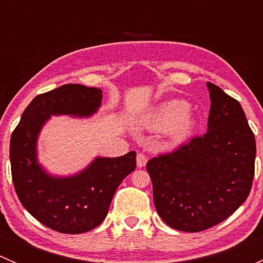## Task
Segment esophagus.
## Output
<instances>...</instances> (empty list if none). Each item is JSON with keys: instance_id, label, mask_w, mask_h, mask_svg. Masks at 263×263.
<instances>
[{"instance_id": "34e87169", "label": "esophagus", "mask_w": 263, "mask_h": 263, "mask_svg": "<svg viewBox=\"0 0 263 263\" xmlns=\"http://www.w3.org/2000/svg\"><path fill=\"white\" fill-rule=\"evenodd\" d=\"M136 163H137V166H139V168H142V166L146 165L147 156L145 155V154L139 153V154H137V156H136Z\"/></svg>"}]
</instances>
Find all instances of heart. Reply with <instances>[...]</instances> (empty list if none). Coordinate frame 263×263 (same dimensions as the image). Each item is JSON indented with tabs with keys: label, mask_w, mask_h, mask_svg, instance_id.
Returning <instances> with one entry per match:
<instances>
[{
	"label": "heart",
	"mask_w": 263,
	"mask_h": 263,
	"mask_svg": "<svg viewBox=\"0 0 263 263\" xmlns=\"http://www.w3.org/2000/svg\"><path fill=\"white\" fill-rule=\"evenodd\" d=\"M185 100L173 99L161 103L147 118V126L156 131L168 129L174 142H182L193 131L196 121Z\"/></svg>",
	"instance_id": "1"
}]
</instances>
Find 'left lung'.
<instances>
[{
  "label": "left lung",
  "mask_w": 263,
  "mask_h": 263,
  "mask_svg": "<svg viewBox=\"0 0 263 263\" xmlns=\"http://www.w3.org/2000/svg\"><path fill=\"white\" fill-rule=\"evenodd\" d=\"M208 89L206 134L146 164L159 216L182 232L224 221L247 200L254 177L256 140L242 105L213 82Z\"/></svg>",
  "instance_id": "1"
}]
</instances>
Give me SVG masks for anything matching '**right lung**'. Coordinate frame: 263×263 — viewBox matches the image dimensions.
I'll return each instance as SVG.
<instances>
[{
  "label": "right lung",
  "instance_id": "obj_1",
  "mask_svg": "<svg viewBox=\"0 0 263 263\" xmlns=\"http://www.w3.org/2000/svg\"><path fill=\"white\" fill-rule=\"evenodd\" d=\"M102 90L67 84L39 94L21 116L10 141L15 191L21 205L39 222L55 232L80 234L107 216L121 182L136 168V153L97 158L72 177H52L36 160V140L50 115L89 117L102 103Z\"/></svg>",
  "mask_w": 263,
  "mask_h": 263
}]
</instances>
